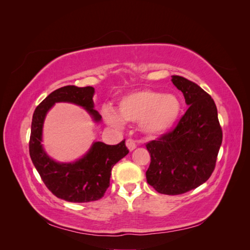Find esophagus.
Instances as JSON below:
<instances>
[{
  "instance_id": "obj_1",
  "label": "esophagus",
  "mask_w": 250,
  "mask_h": 250,
  "mask_svg": "<svg viewBox=\"0 0 250 250\" xmlns=\"http://www.w3.org/2000/svg\"><path fill=\"white\" fill-rule=\"evenodd\" d=\"M126 146H127V148L129 151H133L135 148H137V145H135L134 141H132V140H127L126 141Z\"/></svg>"
}]
</instances>
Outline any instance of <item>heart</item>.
Returning a JSON list of instances; mask_svg holds the SVG:
<instances>
[{
  "instance_id": "b5f03b06",
  "label": "heart",
  "mask_w": 250,
  "mask_h": 250,
  "mask_svg": "<svg viewBox=\"0 0 250 250\" xmlns=\"http://www.w3.org/2000/svg\"><path fill=\"white\" fill-rule=\"evenodd\" d=\"M183 104L173 94L151 89H141L121 98L118 112L111 108L103 110L105 122L121 128L125 122L140 124L149 137H160L171 130L178 121Z\"/></svg>"
}]
</instances>
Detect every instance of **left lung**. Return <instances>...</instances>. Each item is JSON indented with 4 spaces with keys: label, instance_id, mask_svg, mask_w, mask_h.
Listing matches in <instances>:
<instances>
[{
    "label": "left lung",
    "instance_id": "left-lung-1",
    "mask_svg": "<svg viewBox=\"0 0 250 250\" xmlns=\"http://www.w3.org/2000/svg\"><path fill=\"white\" fill-rule=\"evenodd\" d=\"M171 81L184 94L188 108L175 129L146 145L151 156L146 178L158 193L179 195L210 177L222 144V130L216 104L208 93L177 75Z\"/></svg>",
    "mask_w": 250,
    "mask_h": 250
}]
</instances>
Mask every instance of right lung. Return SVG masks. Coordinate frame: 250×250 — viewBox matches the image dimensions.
I'll list each match as a JSON object with an SVG mask.
<instances>
[{
  "mask_svg": "<svg viewBox=\"0 0 250 250\" xmlns=\"http://www.w3.org/2000/svg\"><path fill=\"white\" fill-rule=\"evenodd\" d=\"M95 88L66 85L52 92L33 113L29 152L35 169L56 197L69 202H89L103 197L109 187L111 169L128 154L125 140L118 145L93 142L87 152L78 160L57 162L47 153L42 145L43 123L55 103H72L85 109L94 121L101 123L102 117L95 109Z\"/></svg>",
  "mask_w": 250,
  "mask_h": 250,
  "instance_id": "1",
  "label": "right lung"
}]
</instances>
